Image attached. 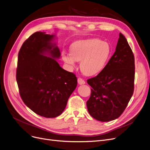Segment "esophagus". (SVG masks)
<instances>
[{"label":"esophagus","instance_id":"esophagus-1","mask_svg":"<svg viewBox=\"0 0 150 150\" xmlns=\"http://www.w3.org/2000/svg\"><path fill=\"white\" fill-rule=\"evenodd\" d=\"M77 82H78V83L79 85H82V84H85L86 83V82L83 81L82 78H78L77 79Z\"/></svg>","mask_w":150,"mask_h":150}]
</instances>
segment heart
Segmentation results:
<instances>
[{"label": "heart", "instance_id": "1", "mask_svg": "<svg viewBox=\"0 0 150 150\" xmlns=\"http://www.w3.org/2000/svg\"><path fill=\"white\" fill-rule=\"evenodd\" d=\"M109 43L98 39H88L74 42L70 47V53L64 52L63 60L71 69L80 62V68L86 76L99 74L105 68L111 55Z\"/></svg>", "mask_w": 150, "mask_h": 150}]
</instances>
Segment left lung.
<instances>
[{
	"label": "left lung",
	"mask_w": 150,
	"mask_h": 150,
	"mask_svg": "<svg viewBox=\"0 0 150 150\" xmlns=\"http://www.w3.org/2000/svg\"><path fill=\"white\" fill-rule=\"evenodd\" d=\"M135 59L127 39L120 33L116 51L104 69L88 79L92 87L87 110L101 122L115 120L127 107L134 93Z\"/></svg>",
	"instance_id": "1"
}]
</instances>
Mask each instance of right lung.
I'll return each mask as SVG.
<instances>
[{"label": "right lung", "mask_w": 150, "mask_h": 150, "mask_svg": "<svg viewBox=\"0 0 150 150\" xmlns=\"http://www.w3.org/2000/svg\"><path fill=\"white\" fill-rule=\"evenodd\" d=\"M55 34H33L22 45L18 57L16 81L23 102L37 115L56 117L64 110L77 86L75 74L63 69Z\"/></svg>", "instance_id": "right-lung-1"}]
</instances>
